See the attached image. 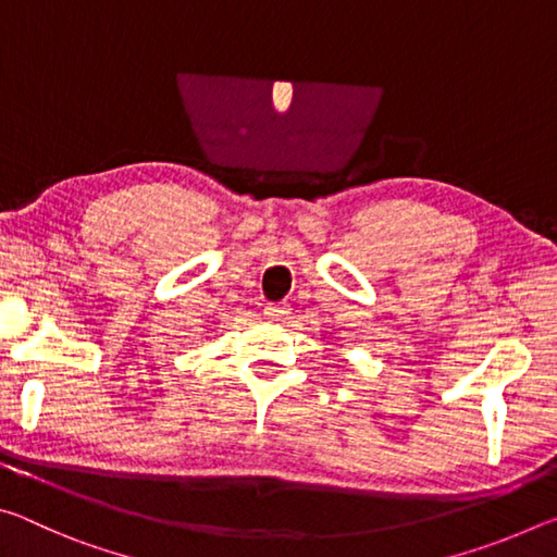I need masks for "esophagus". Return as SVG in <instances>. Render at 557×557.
<instances>
[{
  "instance_id": "obj_1",
  "label": "esophagus",
  "mask_w": 557,
  "mask_h": 557,
  "mask_svg": "<svg viewBox=\"0 0 557 557\" xmlns=\"http://www.w3.org/2000/svg\"><path fill=\"white\" fill-rule=\"evenodd\" d=\"M265 317L270 319V322L282 324V322H285V319H289V305H285V301H277V305H268L265 307Z\"/></svg>"
}]
</instances>
